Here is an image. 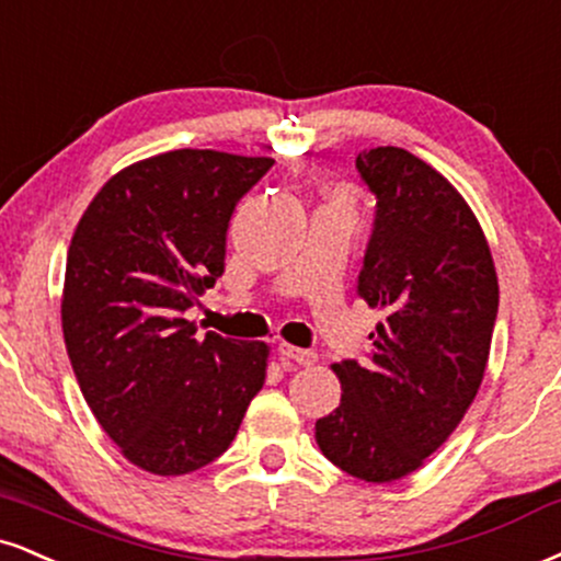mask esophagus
<instances>
[{
	"label": "esophagus",
	"mask_w": 561,
	"mask_h": 561,
	"mask_svg": "<svg viewBox=\"0 0 561 561\" xmlns=\"http://www.w3.org/2000/svg\"><path fill=\"white\" fill-rule=\"evenodd\" d=\"M276 353L285 357V360L298 363V366H313V363H316V353H313V350H302V347L287 345V342H282V345L276 347Z\"/></svg>",
	"instance_id": "obj_1"
}]
</instances>
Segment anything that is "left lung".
I'll return each mask as SVG.
<instances>
[{"label": "left lung", "mask_w": 561, "mask_h": 561, "mask_svg": "<svg viewBox=\"0 0 561 561\" xmlns=\"http://www.w3.org/2000/svg\"><path fill=\"white\" fill-rule=\"evenodd\" d=\"M355 170L376 195L357 295L383 321L368 363L332 366L342 400L316 421V442L353 478L389 483L421 468L476 400L499 282L481 225L434 167L379 146Z\"/></svg>", "instance_id": "1"}]
</instances>
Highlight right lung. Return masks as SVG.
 I'll return each instance as SVG.
<instances>
[{"label":"right lung","instance_id":"right-lung-1","mask_svg":"<svg viewBox=\"0 0 561 561\" xmlns=\"http://www.w3.org/2000/svg\"><path fill=\"white\" fill-rule=\"evenodd\" d=\"M266 157L180 148L117 172L67 251L62 332L88 408L138 468L185 476L238 434L266 379L268 347L185 319L225 274L240 198Z\"/></svg>","mask_w":561,"mask_h":561}]
</instances>
